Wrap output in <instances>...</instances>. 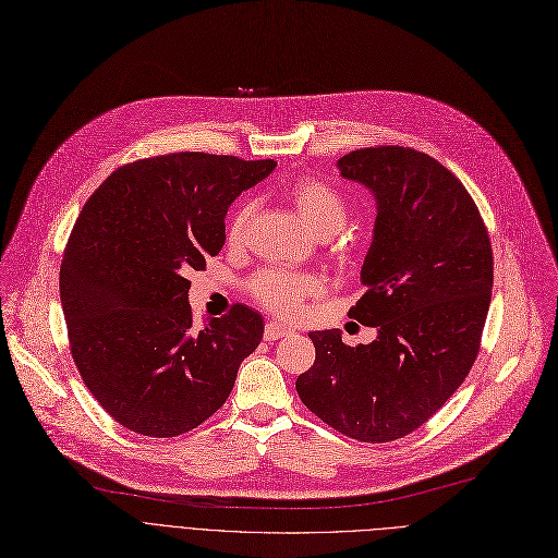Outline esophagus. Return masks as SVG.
<instances>
[{
    "mask_svg": "<svg viewBox=\"0 0 558 558\" xmlns=\"http://www.w3.org/2000/svg\"><path fill=\"white\" fill-rule=\"evenodd\" d=\"M290 332H292V328L286 326V324H281V322H268V324H266V330H264V337H266V341H275V339H279V337L290 335Z\"/></svg>",
    "mask_w": 558,
    "mask_h": 558,
    "instance_id": "1",
    "label": "esophagus"
}]
</instances>
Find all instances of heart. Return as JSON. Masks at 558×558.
Here are the masks:
<instances>
[{
    "label": "heart",
    "instance_id": "obj_1",
    "mask_svg": "<svg viewBox=\"0 0 558 558\" xmlns=\"http://www.w3.org/2000/svg\"><path fill=\"white\" fill-rule=\"evenodd\" d=\"M283 196L292 205L299 221H302L319 239H328L337 234L347 221V201L341 198L337 190H332L319 179H313V177L296 179L283 187ZM250 214H252L250 203L236 209L232 223L228 228L230 243L243 241ZM250 290L266 308L279 315H296L308 304V299L319 296L324 292V281L315 275L266 270L252 279Z\"/></svg>",
    "mask_w": 558,
    "mask_h": 558
}]
</instances>
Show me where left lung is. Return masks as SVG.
I'll return each instance as SVG.
<instances>
[{
	"mask_svg": "<svg viewBox=\"0 0 558 558\" xmlns=\"http://www.w3.org/2000/svg\"><path fill=\"white\" fill-rule=\"evenodd\" d=\"M337 169L375 198L364 294L349 317L377 337L347 347L337 328L308 332L317 357L296 393L339 434L389 442L432 417L474 366L492 302V243L476 203L432 156L366 147Z\"/></svg>",
	"mask_w": 558,
	"mask_h": 558,
	"instance_id": "1",
	"label": "left lung"
}]
</instances>
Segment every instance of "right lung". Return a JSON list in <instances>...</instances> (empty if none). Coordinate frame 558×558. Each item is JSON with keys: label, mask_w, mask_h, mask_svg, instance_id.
<instances>
[{"label": "right lung", "mask_w": 558, "mask_h": 558, "mask_svg": "<svg viewBox=\"0 0 558 558\" xmlns=\"http://www.w3.org/2000/svg\"><path fill=\"white\" fill-rule=\"evenodd\" d=\"M275 160L181 151L122 165L82 207L60 268L73 362L122 426L192 432L228 400L264 319L247 306L192 319L190 270L226 243L234 198Z\"/></svg>", "instance_id": "add662e5"}]
</instances>
